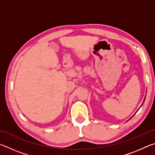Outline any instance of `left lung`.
I'll return each instance as SVG.
<instances>
[{
    "instance_id": "obj_1",
    "label": "left lung",
    "mask_w": 155,
    "mask_h": 155,
    "mask_svg": "<svg viewBox=\"0 0 155 155\" xmlns=\"http://www.w3.org/2000/svg\"><path fill=\"white\" fill-rule=\"evenodd\" d=\"M145 98H146V97H145ZM144 100H145V98H144ZM143 102H144V101H143ZM139 110V109H138ZM130 118H131V117H130Z\"/></svg>"
}]
</instances>
